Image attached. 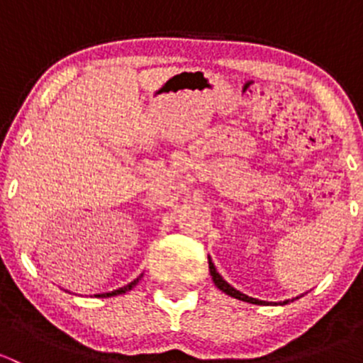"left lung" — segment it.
I'll use <instances>...</instances> for the list:
<instances>
[{
  "mask_svg": "<svg viewBox=\"0 0 363 363\" xmlns=\"http://www.w3.org/2000/svg\"><path fill=\"white\" fill-rule=\"evenodd\" d=\"M208 270H211V276H212V281H214V284H216V286L219 288V290L223 291V294H226V295L233 296V298H237V300H242V302L256 303V306H269V303H272V302H265V300L252 298V296L246 295V294H242V291H239V290H237V288H233L232 284L226 283V281L223 279L221 274H219L218 270H216V267H214V263H212L211 256H208ZM300 296H303V294H302V295H298V296H295V298H291V300H290V298H288V300H283V302H279V306H284V303H288V302H294V300L300 298ZM274 303H277V302H274Z\"/></svg>",
  "mask_w": 363,
  "mask_h": 363,
  "instance_id": "obj_1",
  "label": "left lung"
}]
</instances>
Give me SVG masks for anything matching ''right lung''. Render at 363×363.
Returning a JSON list of instances; mask_svg holds the SVG:
<instances>
[{
  "mask_svg": "<svg viewBox=\"0 0 363 363\" xmlns=\"http://www.w3.org/2000/svg\"><path fill=\"white\" fill-rule=\"evenodd\" d=\"M142 276H144V274H140V276H138L137 279H133V281H131V283L124 284L123 288H117V290H113V291H107V294H96V295H94V296H100V298H105V296H116V295H123V294H126V291H130L131 288H133L135 284H137L138 281L142 279Z\"/></svg>",
  "mask_w": 363,
  "mask_h": 363,
  "instance_id": "right-lung-1",
  "label": "right lung"
}]
</instances>
